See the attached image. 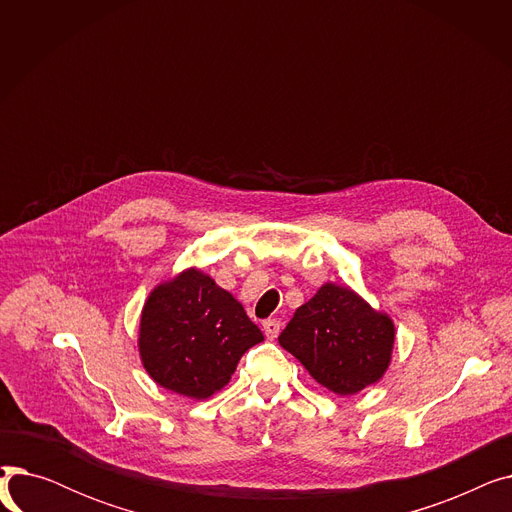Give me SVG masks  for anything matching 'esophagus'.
<instances>
[{"label":"esophagus","mask_w":512,"mask_h":512,"mask_svg":"<svg viewBox=\"0 0 512 512\" xmlns=\"http://www.w3.org/2000/svg\"><path fill=\"white\" fill-rule=\"evenodd\" d=\"M263 332H265V336L270 338V340L278 338V334H280V321L278 319H265L263 321Z\"/></svg>","instance_id":"esophagus-1"}]
</instances>
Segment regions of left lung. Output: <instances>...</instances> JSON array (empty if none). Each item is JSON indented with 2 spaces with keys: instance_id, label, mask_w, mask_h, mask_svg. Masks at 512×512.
I'll return each mask as SVG.
<instances>
[{
  "instance_id": "obj_1",
  "label": "left lung",
  "mask_w": 512,
  "mask_h": 512,
  "mask_svg": "<svg viewBox=\"0 0 512 512\" xmlns=\"http://www.w3.org/2000/svg\"><path fill=\"white\" fill-rule=\"evenodd\" d=\"M394 340L388 313L375 311L353 288L334 282H326L294 311L278 338L317 384L340 396L384 378Z\"/></svg>"
}]
</instances>
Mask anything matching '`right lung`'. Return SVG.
Instances as JSON below:
<instances>
[{
	"instance_id": "right-lung-1",
	"label": "right lung",
	"mask_w": 512,
	"mask_h": 512,
	"mask_svg": "<svg viewBox=\"0 0 512 512\" xmlns=\"http://www.w3.org/2000/svg\"><path fill=\"white\" fill-rule=\"evenodd\" d=\"M261 340L242 305L197 267L157 284L141 311L145 371L161 388L186 398L220 392L240 357Z\"/></svg>"
}]
</instances>
